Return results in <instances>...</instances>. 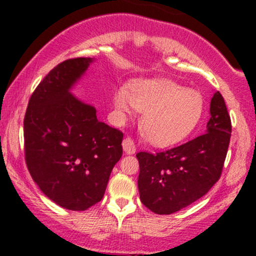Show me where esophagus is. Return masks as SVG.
<instances>
[{
  "mask_svg": "<svg viewBox=\"0 0 256 256\" xmlns=\"http://www.w3.org/2000/svg\"><path fill=\"white\" fill-rule=\"evenodd\" d=\"M122 149H124L125 154H134L136 152V146H134V140L130 137L125 138L122 140Z\"/></svg>",
  "mask_w": 256,
  "mask_h": 256,
  "instance_id": "1",
  "label": "esophagus"
}]
</instances>
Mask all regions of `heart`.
Segmentation results:
<instances>
[{"label":"heart","instance_id":"b5f03b06","mask_svg":"<svg viewBox=\"0 0 256 256\" xmlns=\"http://www.w3.org/2000/svg\"><path fill=\"white\" fill-rule=\"evenodd\" d=\"M119 119L143 112L140 128L146 140L156 146L180 142L198 125L204 108L198 91L185 89L168 79H140L119 88L113 95Z\"/></svg>","mask_w":256,"mask_h":256}]
</instances>
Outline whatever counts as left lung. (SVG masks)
<instances>
[{
	"mask_svg": "<svg viewBox=\"0 0 256 256\" xmlns=\"http://www.w3.org/2000/svg\"><path fill=\"white\" fill-rule=\"evenodd\" d=\"M210 113L206 134L156 154L137 152L140 198L152 212H178L219 180L231 137V119L219 91L210 100Z\"/></svg>",
	"mask_w": 256,
	"mask_h": 256,
	"instance_id": "8db88e82",
	"label": "left lung"
}]
</instances>
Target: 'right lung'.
<instances>
[{
  "instance_id": "1",
  "label": "right lung",
  "mask_w": 256,
  "mask_h": 256,
  "mask_svg": "<svg viewBox=\"0 0 256 256\" xmlns=\"http://www.w3.org/2000/svg\"><path fill=\"white\" fill-rule=\"evenodd\" d=\"M92 58L58 64L31 95L24 119L25 160L46 198L85 210L104 198L122 155V132L100 122L96 110L72 95Z\"/></svg>"
}]
</instances>
